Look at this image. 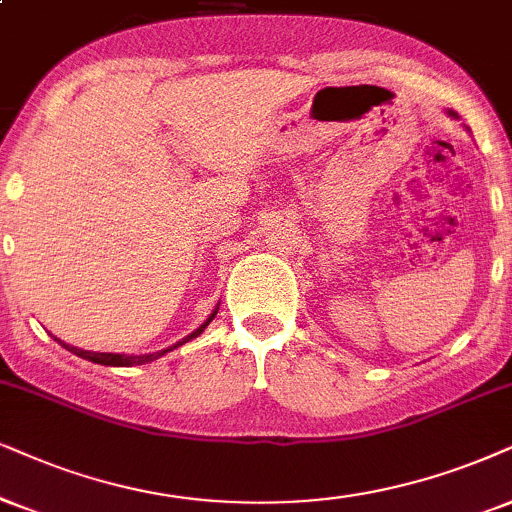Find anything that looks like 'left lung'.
Returning a JSON list of instances; mask_svg holds the SVG:
<instances>
[{
    "mask_svg": "<svg viewBox=\"0 0 512 512\" xmlns=\"http://www.w3.org/2000/svg\"><path fill=\"white\" fill-rule=\"evenodd\" d=\"M449 113V118H454V120H458V113H454V111H446Z\"/></svg>",
    "mask_w": 512,
    "mask_h": 512,
    "instance_id": "obj_1",
    "label": "left lung"
}]
</instances>
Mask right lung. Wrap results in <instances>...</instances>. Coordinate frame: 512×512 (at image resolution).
<instances>
[{
    "mask_svg": "<svg viewBox=\"0 0 512 512\" xmlns=\"http://www.w3.org/2000/svg\"><path fill=\"white\" fill-rule=\"evenodd\" d=\"M217 309H219V307L212 309V314H210L208 319H205L203 323H200V326L196 328V331L186 335V338H181V340L177 342V345H172V347H167V349H160V352H148V354H111V352H87V349H77V347H70V345H66V342H63V340H58V338H56V340L61 342V345L66 347L68 352H73V354H77V357H82V359H87V361H94V364H101V366H141V364H151V361L160 359V357H163V354L172 352V349H177L179 345H184V342H189V340H193V338H198V335L203 333L205 328L210 326V321L215 319V316H217Z\"/></svg>",
    "mask_w": 512,
    "mask_h": 512,
    "instance_id": "right-lung-1",
    "label": "right lung"
}]
</instances>
